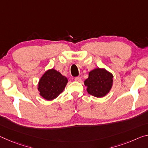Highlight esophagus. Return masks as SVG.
I'll return each mask as SVG.
<instances>
[{"label": "esophagus", "instance_id": "obj_1", "mask_svg": "<svg viewBox=\"0 0 148 148\" xmlns=\"http://www.w3.org/2000/svg\"><path fill=\"white\" fill-rule=\"evenodd\" d=\"M74 79L76 82H80L81 81V78L79 76H78V77H76V78H74Z\"/></svg>", "mask_w": 148, "mask_h": 148}]
</instances>
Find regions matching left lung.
I'll return each instance as SVG.
<instances>
[{
	"label": "left lung",
	"mask_w": 148,
	"mask_h": 148,
	"mask_svg": "<svg viewBox=\"0 0 148 148\" xmlns=\"http://www.w3.org/2000/svg\"><path fill=\"white\" fill-rule=\"evenodd\" d=\"M113 76L104 69L97 68L89 72V77L84 81L89 94L96 97L106 95L112 88Z\"/></svg>",
	"instance_id": "left-lung-1"
}]
</instances>
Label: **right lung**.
Masks as SVG:
<instances>
[{
  "label": "right lung",
  "instance_id": "add662e5",
  "mask_svg": "<svg viewBox=\"0 0 148 148\" xmlns=\"http://www.w3.org/2000/svg\"><path fill=\"white\" fill-rule=\"evenodd\" d=\"M68 83L66 77L55 69L45 72L38 84V91L42 97L46 100L55 99L64 90Z\"/></svg>",
  "mask_w": 148,
  "mask_h": 148
}]
</instances>
